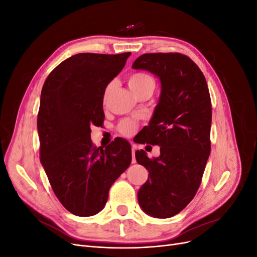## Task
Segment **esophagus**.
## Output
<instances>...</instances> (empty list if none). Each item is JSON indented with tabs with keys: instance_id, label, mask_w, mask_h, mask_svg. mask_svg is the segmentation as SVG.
Listing matches in <instances>:
<instances>
[{
	"instance_id": "34e87169",
	"label": "esophagus",
	"mask_w": 257,
	"mask_h": 257,
	"mask_svg": "<svg viewBox=\"0 0 257 257\" xmlns=\"http://www.w3.org/2000/svg\"><path fill=\"white\" fill-rule=\"evenodd\" d=\"M136 145L132 144V154H133V159H132V163H136V159H135V151H136Z\"/></svg>"
}]
</instances>
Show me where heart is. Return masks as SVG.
<instances>
[{
  "label": "heart",
  "mask_w": 257,
  "mask_h": 257,
  "mask_svg": "<svg viewBox=\"0 0 257 257\" xmlns=\"http://www.w3.org/2000/svg\"><path fill=\"white\" fill-rule=\"evenodd\" d=\"M127 82L131 90L134 93H137L138 91L149 87V85L154 87V80L152 77L145 73H135L133 75H131L128 77ZM110 89H111V84H108L104 91V96H103L104 102L108 97V95H109ZM137 127H138V123L133 119H123L122 121H120L118 126H116L119 133L124 136H132L136 132Z\"/></svg>",
  "instance_id": "obj_1"
}]
</instances>
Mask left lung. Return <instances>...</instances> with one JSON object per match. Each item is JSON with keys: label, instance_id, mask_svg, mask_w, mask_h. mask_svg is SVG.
Segmentation results:
<instances>
[{"label": "left lung", "instance_id": "1", "mask_svg": "<svg viewBox=\"0 0 257 257\" xmlns=\"http://www.w3.org/2000/svg\"><path fill=\"white\" fill-rule=\"evenodd\" d=\"M133 68L153 73L162 84L153 118L141 132L142 144L160 146L161 155L135 153L149 173L138 203L147 214L167 219L191 203L201 183L211 150V99L203 72L185 54L145 53Z\"/></svg>", "mask_w": 257, "mask_h": 257}]
</instances>
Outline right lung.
Segmentation results:
<instances>
[{
  "instance_id": "obj_1",
  "label": "right lung",
  "mask_w": 257,
  "mask_h": 257,
  "mask_svg": "<svg viewBox=\"0 0 257 257\" xmlns=\"http://www.w3.org/2000/svg\"><path fill=\"white\" fill-rule=\"evenodd\" d=\"M131 52L78 53L46 79L37 115L41 163L57 198L69 212L91 216L102 210L108 192L132 162L124 139L105 149L91 141V126L103 124L104 91Z\"/></svg>"
}]
</instances>
